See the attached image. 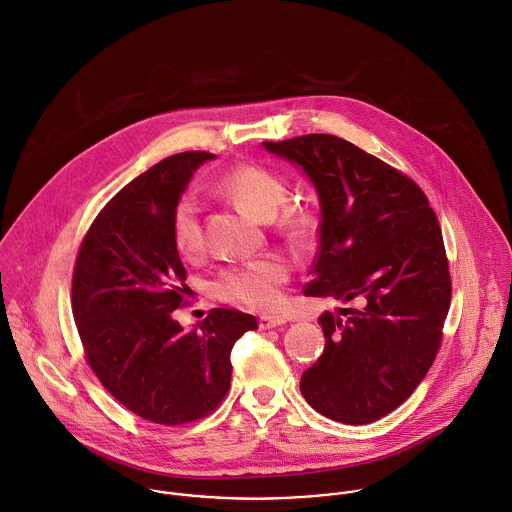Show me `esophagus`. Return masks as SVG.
<instances>
[{
    "label": "esophagus",
    "instance_id": "34e87169",
    "mask_svg": "<svg viewBox=\"0 0 512 512\" xmlns=\"http://www.w3.org/2000/svg\"><path fill=\"white\" fill-rule=\"evenodd\" d=\"M286 324V318L282 316H268V314H262L258 318V326L260 330H272V328H278V326H284Z\"/></svg>",
    "mask_w": 512,
    "mask_h": 512
}]
</instances>
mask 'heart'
Listing matches in <instances>:
<instances>
[{
    "instance_id": "1",
    "label": "heart",
    "mask_w": 512,
    "mask_h": 512,
    "mask_svg": "<svg viewBox=\"0 0 512 512\" xmlns=\"http://www.w3.org/2000/svg\"><path fill=\"white\" fill-rule=\"evenodd\" d=\"M218 190L232 198L244 212L258 220L274 218L276 230L292 244H308L320 224L318 210L308 200H288V184L282 174L262 165H240L218 180ZM279 214L276 215L275 212ZM172 242L176 250L192 258L204 248L200 206L192 194L174 204ZM290 278V266L280 256H264L220 272L214 292L232 304L252 310H276L282 306V288Z\"/></svg>"
}]
</instances>
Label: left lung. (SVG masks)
<instances>
[{
    "mask_svg": "<svg viewBox=\"0 0 512 512\" xmlns=\"http://www.w3.org/2000/svg\"><path fill=\"white\" fill-rule=\"evenodd\" d=\"M264 147L312 178L320 250L306 296L349 304L324 314L326 349L302 375L322 415L373 423L397 409L433 365L451 306L439 220L421 186L353 143L324 133Z\"/></svg>",
    "mask_w": 512,
    "mask_h": 512,
    "instance_id": "left-lung-1",
    "label": "left lung"
}]
</instances>
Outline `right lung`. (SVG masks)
Here are the masks:
<instances>
[{
	"instance_id": "obj_1",
	"label": "right lung",
	"mask_w": 512,
	"mask_h": 512,
	"mask_svg": "<svg viewBox=\"0 0 512 512\" xmlns=\"http://www.w3.org/2000/svg\"><path fill=\"white\" fill-rule=\"evenodd\" d=\"M214 159L186 151L117 192L81 240L71 310L85 361L135 415L178 427L210 415L230 389V351L256 318L214 308L192 332L172 314L186 304V270L171 216L192 172Z\"/></svg>"
}]
</instances>
